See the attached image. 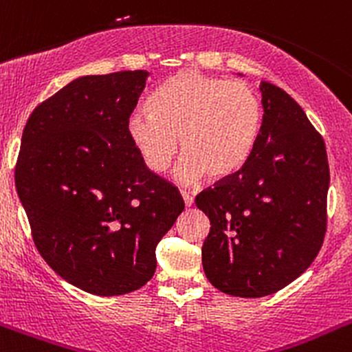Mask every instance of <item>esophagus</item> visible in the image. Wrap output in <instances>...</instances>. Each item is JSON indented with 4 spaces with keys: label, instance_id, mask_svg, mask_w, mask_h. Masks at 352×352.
Here are the masks:
<instances>
[{
    "label": "esophagus",
    "instance_id": "esophagus-1",
    "mask_svg": "<svg viewBox=\"0 0 352 352\" xmlns=\"http://www.w3.org/2000/svg\"><path fill=\"white\" fill-rule=\"evenodd\" d=\"M180 194H182L185 207H192V204H194V195H192L190 192H187V190H182Z\"/></svg>",
    "mask_w": 352,
    "mask_h": 352
}]
</instances>
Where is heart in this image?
I'll return each mask as SVG.
<instances>
[{
    "mask_svg": "<svg viewBox=\"0 0 352 352\" xmlns=\"http://www.w3.org/2000/svg\"><path fill=\"white\" fill-rule=\"evenodd\" d=\"M152 111L135 110L126 133L146 168L160 173L179 150L185 155L177 179L194 182L234 175L256 148L262 107L252 88L237 80L214 78L184 69L165 80L150 98Z\"/></svg>",
    "mask_w": 352,
    "mask_h": 352,
    "instance_id": "b5f03b06",
    "label": "heart"
}]
</instances>
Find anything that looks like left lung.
<instances>
[{
	"instance_id": "8db88e82",
	"label": "left lung",
	"mask_w": 352,
	"mask_h": 352,
	"mask_svg": "<svg viewBox=\"0 0 352 352\" xmlns=\"http://www.w3.org/2000/svg\"><path fill=\"white\" fill-rule=\"evenodd\" d=\"M262 126L234 175L195 197L210 220L207 279L235 297L280 291L312 264L326 234L329 164L322 137L291 95L262 82Z\"/></svg>"
}]
</instances>
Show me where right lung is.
<instances>
[{
	"mask_svg": "<svg viewBox=\"0 0 352 352\" xmlns=\"http://www.w3.org/2000/svg\"><path fill=\"white\" fill-rule=\"evenodd\" d=\"M150 73L87 75L30 115L14 168L38 252L95 296H122L153 277L155 247L185 204L146 168L126 133Z\"/></svg>",
	"mask_w": 352,
	"mask_h": 352,
	"instance_id": "add662e5",
	"label": "right lung"
}]
</instances>
